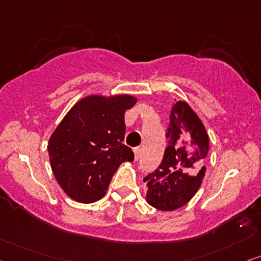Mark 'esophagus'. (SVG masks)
Listing matches in <instances>:
<instances>
[{
    "label": "esophagus",
    "instance_id": "34e87169",
    "mask_svg": "<svg viewBox=\"0 0 261 261\" xmlns=\"http://www.w3.org/2000/svg\"><path fill=\"white\" fill-rule=\"evenodd\" d=\"M134 154H135V160H138L140 159V155H141V148L140 147H136L134 149Z\"/></svg>",
    "mask_w": 261,
    "mask_h": 261
}]
</instances>
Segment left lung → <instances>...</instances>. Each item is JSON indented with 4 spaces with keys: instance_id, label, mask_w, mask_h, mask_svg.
<instances>
[{
    "instance_id": "left-lung-1",
    "label": "left lung",
    "mask_w": 261,
    "mask_h": 261,
    "mask_svg": "<svg viewBox=\"0 0 261 261\" xmlns=\"http://www.w3.org/2000/svg\"><path fill=\"white\" fill-rule=\"evenodd\" d=\"M167 137L170 142L160 166L143 178L147 202L164 212L180 208L197 193L210 150L206 127L186 101H177L172 106Z\"/></svg>"
}]
</instances>
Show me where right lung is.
I'll use <instances>...</instances> for the list:
<instances>
[{
    "mask_svg": "<svg viewBox=\"0 0 261 261\" xmlns=\"http://www.w3.org/2000/svg\"><path fill=\"white\" fill-rule=\"evenodd\" d=\"M133 95H88L74 103L48 141L51 171L66 195L92 203L106 195L112 177L134 151L124 146L125 112Z\"/></svg>",
    "mask_w": 261,
    "mask_h": 261,
    "instance_id": "right-lung-1",
    "label": "right lung"
}]
</instances>
